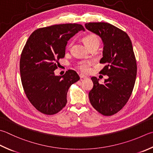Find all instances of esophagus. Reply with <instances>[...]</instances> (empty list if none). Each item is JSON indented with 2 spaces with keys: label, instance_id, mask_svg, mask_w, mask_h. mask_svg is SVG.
Returning <instances> with one entry per match:
<instances>
[{
  "label": "esophagus",
  "instance_id": "34e87169",
  "mask_svg": "<svg viewBox=\"0 0 153 153\" xmlns=\"http://www.w3.org/2000/svg\"><path fill=\"white\" fill-rule=\"evenodd\" d=\"M79 76H80V79H86V78H87L86 76H85L84 74H80V75H79Z\"/></svg>",
  "mask_w": 153,
  "mask_h": 153
}]
</instances>
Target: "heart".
<instances>
[{
  "label": "heart",
  "instance_id": "1",
  "mask_svg": "<svg viewBox=\"0 0 153 153\" xmlns=\"http://www.w3.org/2000/svg\"><path fill=\"white\" fill-rule=\"evenodd\" d=\"M83 41H84L85 45L87 46L88 48L94 45H99L100 43L99 38L97 36L94 35V34H90V35L86 36L83 39ZM72 45H73V42H71L68 45V47H71ZM92 64H93V62L91 60H84V61H81L78 63L77 68L82 73H88L90 71L91 66Z\"/></svg>",
  "mask_w": 153,
  "mask_h": 153
}]
</instances>
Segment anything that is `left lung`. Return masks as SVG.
<instances>
[{"mask_svg":"<svg viewBox=\"0 0 153 153\" xmlns=\"http://www.w3.org/2000/svg\"><path fill=\"white\" fill-rule=\"evenodd\" d=\"M85 27L99 35L104 44L100 73L107 75L103 84L91 78L93 88L88 97L92 106L105 116L121 110L130 98L137 76V61L130 38L125 32L107 22L86 23Z\"/></svg>","mask_w":153,"mask_h":153,"instance_id":"obj_1","label":"left lung"}]
</instances>
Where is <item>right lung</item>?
Instances as JSON below:
<instances>
[{"label":"right lung","instance_id":"obj_1","mask_svg":"<svg viewBox=\"0 0 153 153\" xmlns=\"http://www.w3.org/2000/svg\"><path fill=\"white\" fill-rule=\"evenodd\" d=\"M83 30L79 24L52 25L34 30L28 38L20 59L21 82L28 99L43 114H54L67 102L68 90L80 79L73 70L56 76L59 60L65 55L71 37Z\"/></svg>","mask_w":153,"mask_h":153}]
</instances>
